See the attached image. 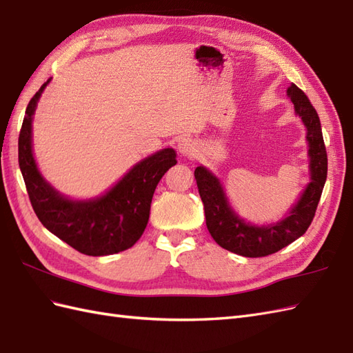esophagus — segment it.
<instances>
[{
    "label": "esophagus",
    "mask_w": 353,
    "mask_h": 353,
    "mask_svg": "<svg viewBox=\"0 0 353 353\" xmlns=\"http://www.w3.org/2000/svg\"><path fill=\"white\" fill-rule=\"evenodd\" d=\"M177 149L179 152L182 153L183 157H188V158H192L195 155V143L191 140V139H182L179 140L177 143Z\"/></svg>",
    "instance_id": "esophagus-1"
}]
</instances>
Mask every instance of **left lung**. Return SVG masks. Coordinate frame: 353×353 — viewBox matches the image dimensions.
Masks as SVG:
<instances>
[{
	"mask_svg": "<svg viewBox=\"0 0 353 353\" xmlns=\"http://www.w3.org/2000/svg\"><path fill=\"white\" fill-rule=\"evenodd\" d=\"M288 97L291 98L296 114L301 117L307 128L305 139L309 143L310 182L285 219L263 227L245 222L231 209L219 179L203 165L195 168L194 176L204 204L207 230L221 248L232 254L248 258L276 254L303 236L310 227L318 209L328 171L321 121L310 99L296 85L292 83L288 88Z\"/></svg>",
	"mask_w": 353,
	"mask_h": 353,
	"instance_id": "1",
	"label": "left lung"
}]
</instances>
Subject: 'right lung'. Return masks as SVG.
Returning <instances> with one entry per match:
<instances>
[{"label": "right lung", "mask_w": 353, "mask_h": 353, "mask_svg": "<svg viewBox=\"0 0 353 353\" xmlns=\"http://www.w3.org/2000/svg\"><path fill=\"white\" fill-rule=\"evenodd\" d=\"M49 82L31 98L19 132V167L32 209L44 227L80 254L104 256L130 249L146 228L153 192L176 165V152L168 148L140 161L95 200H68L43 179L32 157V114Z\"/></svg>", "instance_id": "1"}]
</instances>
